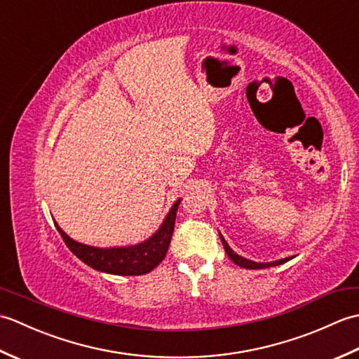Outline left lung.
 <instances>
[{
    "label": "left lung",
    "instance_id": "left-lung-1",
    "mask_svg": "<svg viewBox=\"0 0 359 359\" xmlns=\"http://www.w3.org/2000/svg\"><path fill=\"white\" fill-rule=\"evenodd\" d=\"M220 241H222V243H224V248H225V251H226L228 257H230L231 261H233L236 265L242 266V269H250V270H257V269H269V266H274V265L284 264V262H287V261H290V259H292V257H285V259H279V261H274V262H266V264H259V262H253V261H248V259L242 257V256H239V255H236L234 251L230 248V245H228V243L225 242V239L222 238V234H220Z\"/></svg>",
    "mask_w": 359,
    "mask_h": 359
}]
</instances>
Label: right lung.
Wrapping results in <instances>:
<instances>
[{
  "mask_svg": "<svg viewBox=\"0 0 359 359\" xmlns=\"http://www.w3.org/2000/svg\"><path fill=\"white\" fill-rule=\"evenodd\" d=\"M180 201L172 205L158 231L139 245L120 248H97L71 239L57 224V230L62 234L65 243L80 261L103 273L121 274V276H140L147 274L163 261L171 236L174 231L175 215H177Z\"/></svg>",
  "mask_w": 359,
  "mask_h": 359,
  "instance_id": "1",
  "label": "right lung"
}]
</instances>
